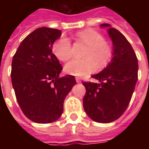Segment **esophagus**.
I'll use <instances>...</instances> for the list:
<instances>
[{
	"mask_svg": "<svg viewBox=\"0 0 149 149\" xmlns=\"http://www.w3.org/2000/svg\"><path fill=\"white\" fill-rule=\"evenodd\" d=\"M76 81H77V83H81V79H80V77H76Z\"/></svg>",
	"mask_w": 149,
	"mask_h": 149,
	"instance_id": "1",
	"label": "esophagus"
}]
</instances>
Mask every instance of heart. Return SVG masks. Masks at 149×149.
<instances>
[{
    "label": "heart",
    "mask_w": 149,
    "mask_h": 149,
    "mask_svg": "<svg viewBox=\"0 0 149 149\" xmlns=\"http://www.w3.org/2000/svg\"><path fill=\"white\" fill-rule=\"evenodd\" d=\"M74 40L76 44L85 46L81 55L84 58L72 61L65 65L67 74L82 77L96 71L97 67L103 68L109 64L113 49L100 32L86 29L75 34ZM52 52L60 61H68L72 56L71 43L64 37L57 40L52 46Z\"/></svg>",
    "instance_id": "1"
}]
</instances>
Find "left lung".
I'll return each mask as SVG.
<instances>
[{"mask_svg":"<svg viewBox=\"0 0 149 149\" xmlns=\"http://www.w3.org/2000/svg\"><path fill=\"white\" fill-rule=\"evenodd\" d=\"M108 33L113 44V57L107 67L92 77L100 83L83 82L85 112L94 121L110 123L120 117L128 106L138 79V61L134 50L123 34L111 28Z\"/></svg>","mask_w":149,"mask_h":149,"instance_id":"8db88e82","label":"left lung"}]
</instances>
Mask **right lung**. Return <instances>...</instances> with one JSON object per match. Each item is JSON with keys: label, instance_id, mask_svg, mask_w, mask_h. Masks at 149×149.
<instances>
[{"label": "right lung", "instance_id": "add662e5", "mask_svg": "<svg viewBox=\"0 0 149 149\" xmlns=\"http://www.w3.org/2000/svg\"><path fill=\"white\" fill-rule=\"evenodd\" d=\"M61 31L39 28L25 37L12 61L11 79L19 105L26 117L38 124L58 120L64 100L77 81L72 75L60 77L62 70L52 53Z\"/></svg>", "mask_w": 149, "mask_h": 149}]
</instances>
